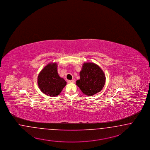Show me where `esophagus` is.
Instances as JSON below:
<instances>
[{"label":"esophagus","instance_id":"34e87169","mask_svg":"<svg viewBox=\"0 0 150 150\" xmlns=\"http://www.w3.org/2000/svg\"><path fill=\"white\" fill-rule=\"evenodd\" d=\"M75 82L74 80H67V83H74Z\"/></svg>","mask_w":150,"mask_h":150}]
</instances>
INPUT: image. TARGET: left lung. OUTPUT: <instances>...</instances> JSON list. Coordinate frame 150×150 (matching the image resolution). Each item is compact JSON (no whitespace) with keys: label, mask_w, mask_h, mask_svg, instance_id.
I'll list each match as a JSON object with an SVG mask.
<instances>
[{"label":"left lung","mask_w":150,"mask_h":150,"mask_svg":"<svg viewBox=\"0 0 150 150\" xmlns=\"http://www.w3.org/2000/svg\"><path fill=\"white\" fill-rule=\"evenodd\" d=\"M76 85L83 93L88 96L99 93L103 88L106 78L103 70L93 62H85L80 72Z\"/></svg>","instance_id":"left-lung-1"}]
</instances>
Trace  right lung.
<instances>
[{
	"label": "right lung",
	"instance_id": "1",
	"mask_svg": "<svg viewBox=\"0 0 150 150\" xmlns=\"http://www.w3.org/2000/svg\"><path fill=\"white\" fill-rule=\"evenodd\" d=\"M57 62L49 63L44 67L38 76V86L47 96L55 97L59 95L67 85L57 72Z\"/></svg>",
	"mask_w": 150,
	"mask_h": 150
}]
</instances>
